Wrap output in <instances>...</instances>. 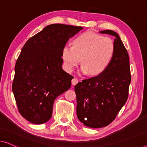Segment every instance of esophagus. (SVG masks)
I'll list each match as a JSON object with an SVG mask.
<instances>
[{"label": "esophagus", "instance_id": "34e87169", "mask_svg": "<svg viewBox=\"0 0 147 147\" xmlns=\"http://www.w3.org/2000/svg\"><path fill=\"white\" fill-rule=\"evenodd\" d=\"M78 82V80L77 78L74 77V78H73V80H72V84H73V85L76 84Z\"/></svg>", "mask_w": 147, "mask_h": 147}]
</instances>
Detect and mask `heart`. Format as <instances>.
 Segmentation results:
<instances>
[{
    "instance_id": "heart-1",
    "label": "heart",
    "mask_w": 147,
    "mask_h": 147,
    "mask_svg": "<svg viewBox=\"0 0 147 147\" xmlns=\"http://www.w3.org/2000/svg\"><path fill=\"white\" fill-rule=\"evenodd\" d=\"M73 43V47L66 45L62 50V58L68 72H73L81 59L83 73L99 75L107 69L114 55L112 39L92 32L76 36Z\"/></svg>"
}]
</instances>
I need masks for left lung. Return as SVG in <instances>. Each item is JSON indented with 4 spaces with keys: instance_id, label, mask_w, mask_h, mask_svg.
Returning a JSON list of instances; mask_svg holds the SVG:
<instances>
[{
    "instance_id": "obj_1",
    "label": "left lung",
    "mask_w": 147,
    "mask_h": 147,
    "mask_svg": "<svg viewBox=\"0 0 147 147\" xmlns=\"http://www.w3.org/2000/svg\"><path fill=\"white\" fill-rule=\"evenodd\" d=\"M101 34L115 37V51L107 69L74 86L76 115L84 125L104 127L110 124L127 102L131 82L129 59L119 35L111 30Z\"/></svg>"
}]
</instances>
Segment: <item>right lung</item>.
Returning <instances> with one entry per match:
<instances>
[{
  "instance_id": "obj_1",
  "label": "right lung",
  "mask_w": 147,
  "mask_h": 147,
  "mask_svg": "<svg viewBox=\"0 0 147 147\" xmlns=\"http://www.w3.org/2000/svg\"><path fill=\"white\" fill-rule=\"evenodd\" d=\"M80 26L54 24L26 41L15 65L12 92L23 117L34 124L51 119L55 98L69 90L73 76L62 69V50Z\"/></svg>"
}]
</instances>
